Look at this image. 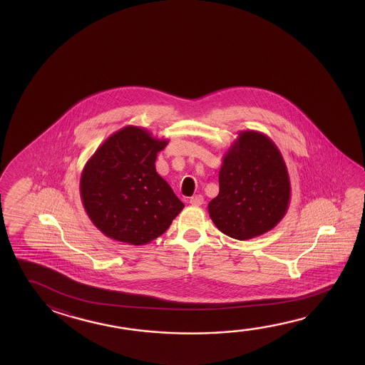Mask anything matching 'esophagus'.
<instances>
[{
	"label": "esophagus",
	"instance_id": "1",
	"mask_svg": "<svg viewBox=\"0 0 365 365\" xmlns=\"http://www.w3.org/2000/svg\"><path fill=\"white\" fill-rule=\"evenodd\" d=\"M190 203L193 206H201L203 203V197L201 195H196V196L190 198Z\"/></svg>",
	"mask_w": 365,
	"mask_h": 365
}]
</instances>
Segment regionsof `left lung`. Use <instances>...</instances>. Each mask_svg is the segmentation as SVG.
Returning a JSON list of instances; mask_svg holds the SVG:
<instances>
[{"instance_id": "left-lung-1", "label": "left lung", "mask_w": 365, "mask_h": 365, "mask_svg": "<svg viewBox=\"0 0 365 365\" xmlns=\"http://www.w3.org/2000/svg\"><path fill=\"white\" fill-rule=\"evenodd\" d=\"M220 191L207 206L221 233L238 240L267 233L289 209L292 187L287 164L262 132L240 131L222 156Z\"/></svg>"}]
</instances>
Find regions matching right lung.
Segmentation results:
<instances>
[{
	"label": "right lung",
	"mask_w": 365,
	"mask_h": 365,
	"mask_svg": "<svg viewBox=\"0 0 365 365\" xmlns=\"http://www.w3.org/2000/svg\"><path fill=\"white\" fill-rule=\"evenodd\" d=\"M167 138L125 125L103 143L85 164L80 196L91 222L110 240L144 245L167 232L185 203L156 173Z\"/></svg>",
	"instance_id": "right-lung-1"
}]
</instances>
